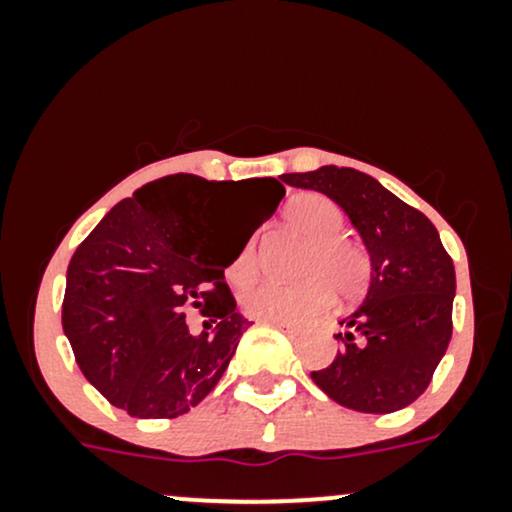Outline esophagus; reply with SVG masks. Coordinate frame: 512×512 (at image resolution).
Here are the masks:
<instances>
[{
  "instance_id": "esophagus-1",
  "label": "esophagus",
  "mask_w": 512,
  "mask_h": 512,
  "mask_svg": "<svg viewBox=\"0 0 512 512\" xmlns=\"http://www.w3.org/2000/svg\"><path fill=\"white\" fill-rule=\"evenodd\" d=\"M272 325L279 327V330H284L286 334H291V337H296V334H301V327L289 325V322H272Z\"/></svg>"
}]
</instances>
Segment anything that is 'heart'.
<instances>
[{
    "mask_svg": "<svg viewBox=\"0 0 512 512\" xmlns=\"http://www.w3.org/2000/svg\"><path fill=\"white\" fill-rule=\"evenodd\" d=\"M284 221L296 236L308 243L298 274L305 279L296 284L262 281L240 296L243 310L257 320L301 322L322 313L332 303V291L344 301L358 298L370 281V260L366 250L344 238V211L330 197L305 192L293 197L284 209ZM257 274V238L238 250L228 267L233 284H248Z\"/></svg>",
    "mask_w": 512,
    "mask_h": 512,
    "instance_id": "b5f03b06",
    "label": "heart"
}]
</instances>
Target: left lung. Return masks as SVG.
I'll return each instance as SVG.
<instances>
[{
    "mask_svg": "<svg viewBox=\"0 0 512 512\" xmlns=\"http://www.w3.org/2000/svg\"><path fill=\"white\" fill-rule=\"evenodd\" d=\"M291 187L330 197L370 260L363 301L339 320L342 351L310 378L327 397L363 414H390L424 395L452 337L455 267L419 209L354 168L286 173Z\"/></svg>",
    "mask_w": 512,
    "mask_h": 512,
    "instance_id": "1",
    "label": "left lung"
}]
</instances>
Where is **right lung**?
Returning a JSON list of instances; mask_svg holds the SVG:
<instances>
[{"mask_svg":"<svg viewBox=\"0 0 512 512\" xmlns=\"http://www.w3.org/2000/svg\"><path fill=\"white\" fill-rule=\"evenodd\" d=\"M269 207L221 255L216 211L231 182L168 175L115 204L67 267L62 330L84 378L134 419H175L214 390L252 322L236 310L223 269L286 195L255 178ZM190 307L208 317L192 333Z\"/></svg>","mask_w":512,"mask_h":512,"instance_id":"obj_1","label":"right lung"}]
</instances>
